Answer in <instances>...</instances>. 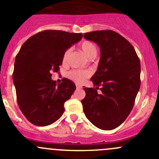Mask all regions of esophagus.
Here are the masks:
<instances>
[{"label":"esophagus","mask_w":159,"mask_h":159,"mask_svg":"<svg viewBox=\"0 0 159 159\" xmlns=\"http://www.w3.org/2000/svg\"><path fill=\"white\" fill-rule=\"evenodd\" d=\"M76 88L77 89H81L82 88V86H81V84H76Z\"/></svg>","instance_id":"obj_1"}]
</instances>
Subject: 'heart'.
<instances>
[{
	"label": "heart",
	"mask_w": 159,
	"mask_h": 159,
	"mask_svg": "<svg viewBox=\"0 0 159 159\" xmlns=\"http://www.w3.org/2000/svg\"><path fill=\"white\" fill-rule=\"evenodd\" d=\"M79 47L81 48V51L83 52L85 56L89 59L94 57L96 55V47L93 42L90 41H83L79 44ZM68 55H69V50H66L65 52L63 53V58H62V62L63 63H65L67 60ZM90 76V73L88 70H73L70 72L67 73V77L71 79L72 81H75L77 83H81L84 82Z\"/></svg>",
	"instance_id": "heart-1"
}]
</instances>
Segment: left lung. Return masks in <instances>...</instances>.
Listing matches in <instances>:
<instances>
[{
  "instance_id": "left-lung-1",
  "label": "left lung",
  "mask_w": 159,
  "mask_h": 159,
  "mask_svg": "<svg viewBox=\"0 0 159 159\" xmlns=\"http://www.w3.org/2000/svg\"><path fill=\"white\" fill-rule=\"evenodd\" d=\"M84 38L100 46V59L91 81L96 88H84L81 100L86 118L95 126L111 130L131 112L140 87V62L133 46L110 30L85 33ZM101 86V93L97 89Z\"/></svg>"
}]
</instances>
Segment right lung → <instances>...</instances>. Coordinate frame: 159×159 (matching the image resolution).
Returning <instances> with one entry per match:
<instances>
[{"label": "right lung", "mask_w": 159, "mask_h": 159, "mask_svg": "<svg viewBox=\"0 0 159 159\" xmlns=\"http://www.w3.org/2000/svg\"><path fill=\"white\" fill-rule=\"evenodd\" d=\"M82 36L62 30L41 31L28 38L16 55L12 78L18 105L32 124L46 126L63 115L64 103L76 86L67 78L56 85L52 74L59 70L63 53Z\"/></svg>", "instance_id": "1"}]
</instances>
